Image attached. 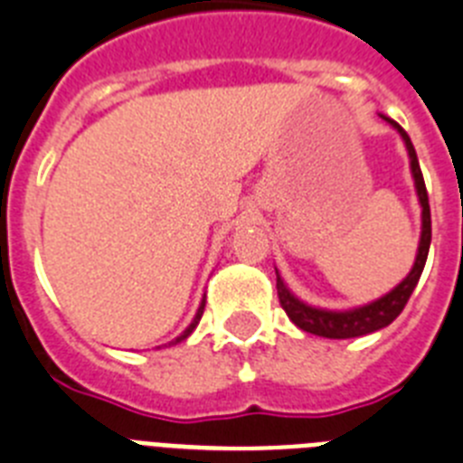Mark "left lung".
<instances>
[{"instance_id":"left-lung-1","label":"left lung","mask_w":463,"mask_h":463,"mask_svg":"<svg viewBox=\"0 0 463 463\" xmlns=\"http://www.w3.org/2000/svg\"><path fill=\"white\" fill-rule=\"evenodd\" d=\"M385 118V116H383ZM392 128H397V133L402 135V140L409 149V159H411V173H414L416 193H419V202L423 206V228H420V242H419V254H416L414 269L409 270V276L402 280L392 292H388L381 299L366 304V307H359V309L352 311H326V309H314L309 304L299 302L295 295H290V290L285 288L280 276L276 278V290L278 299H280V307L285 309L288 318L295 323L297 328H302L304 333H311V335L318 337H330V340H347V337H362L368 333H375V330L385 328L394 318L400 317L402 309L407 307L409 297L414 292L416 283H419L420 273H423V266H426L428 250H430V204H428V193L426 183H423V173H420L419 159H416V149L409 140L407 130L400 126L392 118H385ZM278 273V270H276Z\"/></svg>"}]
</instances>
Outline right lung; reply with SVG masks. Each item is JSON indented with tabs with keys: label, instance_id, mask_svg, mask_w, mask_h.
<instances>
[{
	"label": "right lung",
	"instance_id": "1",
	"mask_svg": "<svg viewBox=\"0 0 463 463\" xmlns=\"http://www.w3.org/2000/svg\"><path fill=\"white\" fill-rule=\"evenodd\" d=\"M202 314H204V302H202V307H199V309H197V317H194V321L190 323V326H187V328H185V333H183V335H180V337H175V342L185 340V337L190 335V333H193L194 328H197V323H199V318H202Z\"/></svg>",
	"mask_w": 463,
	"mask_h": 463
}]
</instances>
